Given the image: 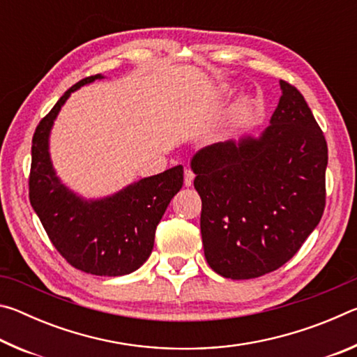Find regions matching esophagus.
<instances>
[{"mask_svg":"<svg viewBox=\"0 0 357 357\" xmlns=\"http://www.w3.org/2000/svg\"><path fill=\"white\" fill-rule=\"evenodd\" d=\"M193 178H195V174H193V172L189 170V168H185V170H184V185H187V187L192 185Z\"/></svg>","mask_w":357,"mask_h":357,"instance_id":"34e87169","label":"esophagus"}]
</instances>
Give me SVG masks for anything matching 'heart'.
Returning <instances> with one entry per match:
<instances>
[{"instance_id":"1","label":"heart","mask_w":357,"mask_h":357,"mask_svg":"<svg viewBox=\"0 0 357 357\" xmlns=\"http://www.w3.org/2000/svg\"><path fill=\"white\" fill-rule=\"evenodd\" d=\"M233 94V88L229 86L227 83H220V84H215V86L209 88L206 96H204V108H208V110H214V108L220 107L222 104H225V102L231 98ZM247 110H249V100L247 99H241L236 105H234L231 114H229V118L225 124L222 126V129L219 132L220 137H228L233 134V130L238 128V124L241 123V119L245 116Z\"/></svg>"}]
</instances>
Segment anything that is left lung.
<instances>
[{
	"label": "left lung",
	"instance_id": "1",
	"mask_svg": "<svg viewBox=\"0 0 357 357\" xmlns=\"http://www.w3.org/2000/svg\"><path fill=\"white\" fill-rule=\"evenodd\" d=\"M282 98L259 137L209 144L190 160L211 269L255 279L285 264L321 220L328 144L302 94Z\"/></svg>",
	"mask_w": 357,
	"mask_h": 357
}]
</instances>
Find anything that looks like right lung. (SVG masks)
<instances>
[{
    "mask_svg": "<svg viewBox=\"0 0 357 357\" xmlns=\"http://www.w3.org/2000/svg\"><path fill=\"white\" fill-rule=\"evenodd\" d=\"M98 74L75 83L33 137L29 202L52 244L74 268L105 277L126 275L149 258L155 228L172 198L183 187V165L142 178L99 198H84L64 184L50 157L53 124L70 94L96 80Z\"/></svg>",
    "mask_w": 357,
    "mask_h": 357,
    "instance_id": "add662e5",
    "label": "right lung"
}]
</instances>
